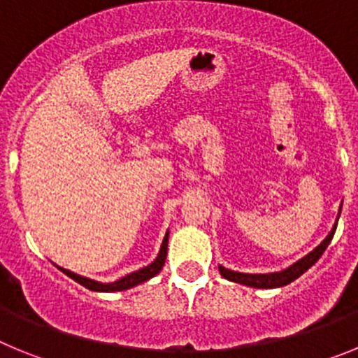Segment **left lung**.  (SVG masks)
<instances>
[{
  "label": "left lung",
  "instance_id": "8db88e82",
  "mask_svg": "<svg viewBox=\"0 0 358 358\" xmlns=\"http://www.w3.org/2000/svg\"><path fill=\"white\" fill-rule=\"evenodd\" d=\"M343 208V204H341ZM341 215V210H339ZM339 220V217H337ZM335 229H337V222L334 224L331 231L328 233V236L319 243L317 248L314 249L312 252H308L306 256H303L301 260L296 262L294 265H290L289 268L285 271H281V273H271V274H245V273H235V271H229V268L222 267V265H218V271L222 274L226 280L229 281H235V283H242V285H248V287H255V289H276V287H285L289 283H292L294 280L301 276L303 273H306L315 262L319 260L322 256V252L327 251L328 243L331 242L335 235Z\"/></svg>",
  "mask_w": 358,
  "mask_h": 358
}]
</instances>
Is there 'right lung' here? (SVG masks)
Listing matches in <instances>:
<instances>
[{
	"mask_svg": "<svg viewBox=\"0 0 358 358\" xmlns=\"http://www.w3.org/2000/svg\"><path fill=\"white\" fill-rule=\"evenodd\" d=\"M166 248H169V233L164 235L163 243H161L159 255H157L156 260L152 262L150 265H147V267L140 268V271H136V273L127 274V276H123L122 280L113 281V283H102V281H94V280H90V278L80 276V274L71 273V271H68V268H62V267L59 268H61L66 276H69L71 280L80 283V285L85 287V289L94 290V292H118V290L132 289V287L140 285V283H143V281L150 280V278H154L156 274H159V271L164 265V260H166Z\"/></svg>",
	"mask_w": 358,
	"mask_h": 358,
	"instance_id": "1",
	"label": "right lung"
}]
</instances>
